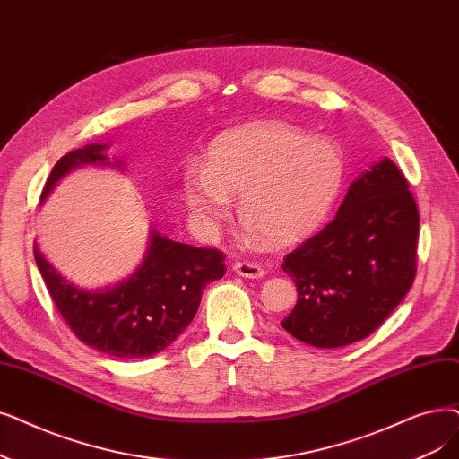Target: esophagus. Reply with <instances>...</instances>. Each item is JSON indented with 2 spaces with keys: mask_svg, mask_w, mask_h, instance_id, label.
Here are the masks:
<instances>
[{
  "mask_svg": "<svg viewBox=\"0 0 459 459\" xmlns=\"http://www.w3.org/2000/svg\"><path fill=\"white\" fill-rule=\"evenodd\" d=\"M232 270L242 275V277H247V279H258V277H264V268L258 266V264H253V263H234L232 264Z\"/></svg>",
  "mask_w": 459,
  "mask_h": 459,
  "instance_id": "1",
  "label": "esophagus"
}]
</instances>
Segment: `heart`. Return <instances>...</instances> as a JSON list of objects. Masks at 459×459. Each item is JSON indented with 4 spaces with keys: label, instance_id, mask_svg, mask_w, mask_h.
Segmentation results:
<instances>
[{
    "label": "heart",
    "instance_id": "1",
    "mask_svg": "<svg viewBox=\"0 0 459 459\" xmlns=\"http://www.w3.org/2000/svg\"><path fill=\"white\" fill-rule=\"evenodd\" d=\"M343 153L326 136H307L283 122H258L219 134L206 170L187 169L186 203L206 229L221 225L230 198L242 221L268 246L283 247L313 232L343 182Z\"/></svg>",
    "mask_w": 459,
    "mask_h": 459
}]
</instances>
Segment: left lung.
Returning <instances> with one entry per match:
<instances>
[{"instance_id":"obj_1","label":"left lung","mask_w":459,"mask_h":459,"mask_svg":"<svg viewBox=\"0 0 459 459\" xmlns=\"http://www.w3.org/2000/svg\"><path fill=\"white\" fill-rule=\"evenodd\" d=\"M418 229L405 176L385 157L351 184L332 221L285 256L298 302L281 326L318 349L373 333L414 281Z\"/></svg>"}]
</instances>
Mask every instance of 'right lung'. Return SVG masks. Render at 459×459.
Returning a JSON list of instances; mask_svg holds the SVG:
<instances>
[{"mask_svg": "<svg viewBox=\"0 0 459 459\" xmlns=\"http://www.w3.org/2000/svg\"><path fill=\"white\" fill-rule=\"evenodd\" d=\"M107 144L73 150L54 165L41 201L65 174L82 165H110ZM35 263L52 300L73 333L105 354L116 358H148L167 349L180 335L201 306L203 289L227 272L225 255L217 249L178 244L150 232V247L136 272L114 287L78 289L56 272L33 246Z\"/></svg>", "mask_w": 459, "mask_h": 459, "instance_id": "right-lung-1", "label": "right lung"}]
</instances>
